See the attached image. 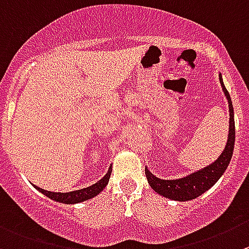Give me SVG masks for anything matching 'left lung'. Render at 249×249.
<instances>
[{
    "mask_svg": "<svg viewBox=\"0 0 249 249\" xmlns=\"http://www.w3.org/2000/svg\"><path fill=\"white\" fill-rule=\"evenodd\" d=\"M220 83H221L222 90L229 100L230 107V131L229 139H227L226 146L221 155L217 158V160L209 166L194 172V174L188 175L179 179H160L154 176L148 167H145V176L148 179V183L150 184L151 188L159 193L162 197L170 198L172 200H179V202H186V200L194 199L199 197L200 194L207 192L208 189L212 188L217 179L222 176L225 170L227 169L230 164V160L232 158L233 146H235V118H233V106L230 94L225 88L224 82H222L221 74L219 75Z\"/></svg>",
    "mask_w": 249,
    "mask_h": 249,
    "instance_id": "obj_1",
    "label": "left lung"
}]
</instances>
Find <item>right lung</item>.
I'll use <instances>...</instances> for the list:
<instances>
[{
	"label": "right lung",
	"mask_w": 249,
	"mask_h": 249,
	"mask_svg": "<svg viewBox=\"0 0 249 249\" xmlns=\"http://www.w3.org/2000/svg\"><path fill=\"white\" fill-rule=\"evenodd\" d=\"M111 172H112V167H108L107 172L105 174V176L101 179H99L96 183L91 184V186L87 187V188L78 189V191L73 192H67V193H60V192H50L45 191V189L39 188V187L35 186V188L39 192H41L42 194H45L46 197L51 198L52 200H56V202L65 203V204H74V203H80L84 202L87 199H90V198L95 197L103 191L106 187V184L108 183V179H110Z\"/></svg>",
	"instance_id": "1"
}]
</instances>
